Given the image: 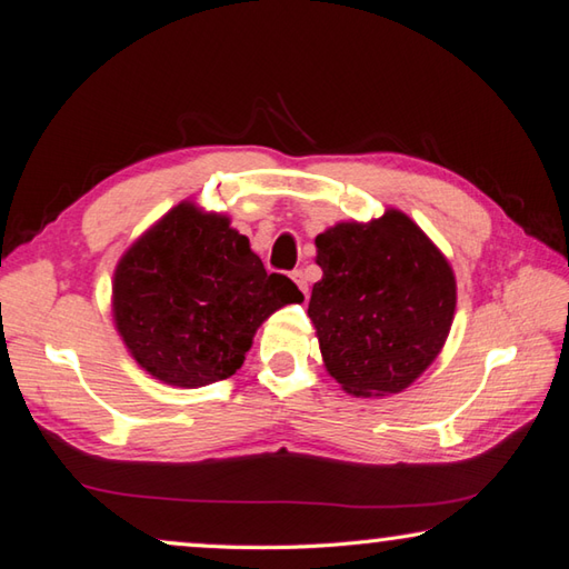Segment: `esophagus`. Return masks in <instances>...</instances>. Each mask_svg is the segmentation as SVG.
<instances>
[{
    "instance_id": "1",
    "label": "esophagus",
    "mask_w": 569,
    "mask_h": 569,
    "mask_svg": "<svg viewBox=\"0 0 569 569\" xmlns=\"http://www.w3.org/2000/svg\"><path fill=\"white\" fill-rule=\"evenodd\" d=\"M291 278H293L296 286L300 288V291L308 293V278H306V273H303V271H293V273H291Z\"/></svg>"
}]
</instances>
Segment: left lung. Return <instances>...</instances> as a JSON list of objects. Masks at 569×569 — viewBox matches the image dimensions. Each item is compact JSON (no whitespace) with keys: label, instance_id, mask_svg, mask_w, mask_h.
Wrapping results in <instances>:
<instances>
[{"label":"left lung","instance_id":"1","mask_svg":"<svg viewBox=\"0 0 569 569\" xmlns=\"http://www.w3.org/2000/svg\"><path fill=\"white\" fill-rule=\"evenodd\" d=\"M322 278L308 316L326 370L352 397H387L437 360L456 310L447 256L405 211L340 221L316 237Z\"/></svg>","mask_w":569,"mask_h":569}]
</instances>
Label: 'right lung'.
Here are the masks:
<instances>
[{"mask_svg":"<svg viewBox=\"0 0 569 569\" xmlns=\"http://www.w3.org/2000/svg\"><path fill=\"white\" fill-rule=\"evenodd\" d=\"M303 293L266 273L231 219L180 202L132 241L113 273V320L144 372L170 387L227 380L261 322Z\"/></svg>","mask_w":569,"mask_h":569,"instance_id":"1","label":"right lung"}]
</instances>
